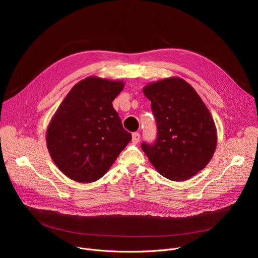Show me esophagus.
<instances>
[{
	"label": "esophagus",
	"mask_w": 258,
	"mask_h": 258,
	"mask_svg": "<svg viewBox=\"0 0 258 258\" xmlns=\"http://www.w3.org/2000/svg\"><path fill=\"white\" fill-rule=\"evenodd\" d=\"M140 141V134L139 133H133V142L138 143Z\"/></svg>",
	"instance_id": "esophagus-1"
}]
</instances>
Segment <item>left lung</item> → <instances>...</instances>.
<instances>
[{
	"mask_svg": "<svg viewBox=\"0 0 258 258\" xmlns=\"http://www.w3.org/2000/svg\"><path fill=\"white\" fill-rule=\"evenodd\" d=\"M157 124L154 142H142L154 167L171 181H184L204 168L216 146V130L195 89L178 77L147 85Z\"/></svg>",
	"mask_w": 258,
	"mask_h": 258,
	"instance_id": "1",
	"label": "left lung"
}]
</instances>
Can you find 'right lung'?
<instances>
[{
    "label": "right lung",
    "mask_w": 258,
    "mask_h": 258,
    "mask_svg": "<svg viewBox=\"0 0 258 258\" xmlns=\"http://www.w3.org/2000/svg\"><path fill=\"white\" fill-rule=\"evenodd\" d=\"M123 87L122 81L88 77L60 103L47 131V146L67 177L99 180L132 140L112 104Z\"/></svg>",
    "instance_id": "right-lung-1"
}]
</instances>
